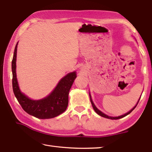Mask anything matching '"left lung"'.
Segmentation results:
<instances>
[{
  "instance_id": "1",
  "label": "left lung",
  "mask_w": 152,
  "mask_h": 152,
  "mask_svg": "<svg viewBox=\"0 0 152 152\" xmlns=\"http://www.w3.org/2000/svg\"><path fill=\"white\" fill-rule=\"evenodd\" d=\"M89 97H90V101H91V104H92V106H93V109H94V110L97 113V114L99 115H101V116H102V117H104V118H108V119H120V118H124V117H125V116H126V115H127L128 114H129L133 110L136 108V106H137V105L138 104V102H137V105L134 106V107L132 109V110H131L129 112H127V113H126V114H125L124 115H120V116H118V117H110V116H108V115H106V114H104V113H102L101 111H100L98 109V108H96V106H95V104H94V103L93 102V101H92V99H91V95H90V94H89ZM139 100H140V99H139Z\"/></svg>"
}]
</instances>
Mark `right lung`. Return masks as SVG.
<instances>
[{
    "label": "right lung",
    "instance_id": "1",
    "mask_svg": "<svg viewBox=\"0 0 152 152\" xmlns=\"http://www.w3.org/2000/svg\"><path fill=\"white\" fill-rule=\"evenodd\" d=\"M17 47L18 43L12 61V87L15 97L22 108L28 114L39 119L53 118L62 114L67 108L69 93L76 78V72L68 74L61 79L52 93L47 97L38 101L31 100L23 94L18 86L15 72Z\"/></svg>",
    "mask_w": 152,
    "mask_h": 152
}]
</instances>
